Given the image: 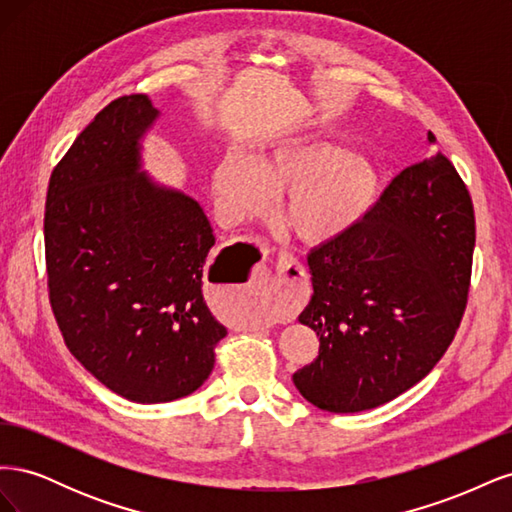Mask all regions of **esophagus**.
<instances>
[{"mask_svg":"<svg viewBox=\"0 0 512 512\" xmlns=\"http://www.w3.org/2000/svg\"><path fill=\"white\" fill-rule=\"evenodd\" d=\"M280 267H282L284 271H288V269H299V271H303L301 265H299V260L294 258L292 254H288V252H280Z\"/></svg>","mask_w":512,"mask_h":512,"instance_id":"obj_1","label":"esophagus"}]
</instances>
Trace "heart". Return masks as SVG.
I'll return each mask as SVG.
<instances>
[{"instance_id": "obj_1", "label": "heart", "mask_w": 512, "mask_h": 512, "mask_svg": "<svg viewBox=\"0 0 512 512\" xmlns=\"http://www.w3.org/2000/svg\"><path fill=\"white\" fill-rule=\"evenodd\" d=\"M382 179L376 164L327 134L292 136L254 160L226 149L211 170L215 211L226 224L265 218L286 196L284 222L301 241L342 239L376 207Z\"/></svg>"}]
</instances>
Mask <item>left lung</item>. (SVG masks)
<instances>
[{
  "label": "left lung",
  "mask_w": 512,
  "mask_h": 512,
  "mask_svg": "<svg viewBox=\"0 0 512 512\" xmlns=\"http://www.w3.org/2000/svg\"><path fill=\"white\" fill-rule=\"evenodd\" d=\"M472 252V198L451 160L401 170L359 226L307 256L314 294L299 322L320 350L292 376L299 393L348 414L421 382L459 329Z\"/></svg>",
  "instance_id": "obj_1"
}]
</instances>
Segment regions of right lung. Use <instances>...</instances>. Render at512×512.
<instances>
[{
  "mask_svg": "<svg viewBox=\"0 0 512 512\" xmlns=\"http://www.w3.org/2000/svg\"><path fill=\"white\" fill-rule=\"evenodd\" d=\"M158 115L145 94L104 106L55 166L44 211L49 299L64 342L136 404L194 393L226 337L203 297L215 245L207 215L143 170L141 141Z\"/></svg>",
  "mask_w": 512,
  "mask_h": 512,
  "instance_id": "obj_1",
  "label": "right lung"
}]
</instances>
